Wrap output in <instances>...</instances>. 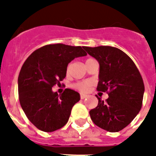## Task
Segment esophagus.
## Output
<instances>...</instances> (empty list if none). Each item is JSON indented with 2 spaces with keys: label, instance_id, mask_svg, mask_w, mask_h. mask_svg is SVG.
Returning <instances> with one entry per match:
<instances>
[{
  "label": "esophagus",
  "instance_id": "34e87169",
  "mask_svg": "<svg viewBox=\"0 0 156 156\" xmlns=\"http://www.w3.org/2000/svg\"><path fill=\"white\" fill-rule=\"evenodd\" d=\"M87 97V95H84V94H81L80 95V98L82 99V100H83V99H85V98Z\"/></svg>",
  "mask_w": 156,
  "mask_h": 156
}]
</instances>
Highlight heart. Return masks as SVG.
<instances>
[{
	"instance_id": "b5f03b06",
	"label": "heart",
	"mask_w": 156,
	"mask_h": 156,
	"mask_svg": "<svg viewBox=\"0 0 156 156\" xmlns=\"http://www.w3.org/2000/svg\"><path fill=\"white\" fill-rule=\"evenodd\" d=\"M93 59H87L86 62H87L89 61H91ZM92 85V82L89 80L86 81H82V82H78L76 83L75 84H73V87L77 89V90H80V91H83V92H85V91H87L89 89H90V86Z\"/></svg>"
}]
</instances>
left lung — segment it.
Listing matches in <instances>:
<instances>
[{
  "label": "left lung",
  "instance_id": "left-lung-1",
  "mask_svg": "<svg viewBox=\"0 0 156 156\" xmlns=\"http://www.w3.org/2000/svg\"><path fill=\"white\" fill-rule=\"evenodd\" d=\"M100 64L97 90L107 92L105 101L90 111L92 121L108 132H118L133 121L140 111L144 83L132 59L119 48L110 46L85 47Z\"/></svg>",
  "mask_w": 156,
  "mask_h": 156
}]
</instances>
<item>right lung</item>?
Masks as SVG:
<instances>
[{
	"label": "right lung",
	"instance_id": "1",
	"mask_svg": "<svg viewBox=\"0 0 156 156\" xmlns=\"http://www.w3.org/2000/svg\"><path fill=\"white\" fill-rule=\"evenodd\" d=\"M84 49L63 44L45 45L30 54L22 66L18 79L19 102L29 121L40 130L62 128L80 100L75 90L66 89L58 95L52 88L66 78L71 61L87 56Z\"/></svg>",
	"mask_w": 156,
	"mask_h": 156
}]
</instances>
